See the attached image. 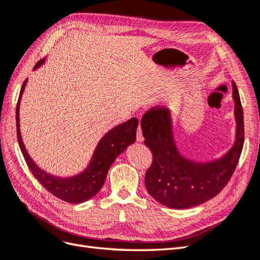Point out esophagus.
<instances>
[{
    "label": "esophagus",
    "mask_w": 260,
    "mask_h": 260,
    "mask_svg": "<svg viewBox=\"0 0 260 260\" xmlns=\"http://www.w3.org/2000/svg\"><path fill=\"white\" fill-rule=\"evenodd\" d=\"M143 140H144V138H143L142 129H141V126L139 124V127H138V132H137V141H138V142H142Z\"/></svg>",
    "instance_id": "obj_1"
}]
</instances>
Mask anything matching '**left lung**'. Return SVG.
<instances>
[{"label":"left lung","mask_w":260,"mask_h":260,"mask_svg":"<svg viewBox=\"0 0 260 260\" xmlns=\"http://www.w3.org/2000/svg\"><path fill=\"white\" fill-rule=\"evenodd\" d=\"M237 122L236 141L221 158L198 162L183 157L173 137L169 110L151 109L141 120L144 144L153 155V164L145 174L148 193L171 209H189L214 198L234 174L244 143L243 109L238 88L232 82Z\"/></svg>","instance_id":"obj_1"}]
</instances>
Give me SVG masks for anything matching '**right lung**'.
I'll use <instances>...</instances> for the list:
<instances>
[{
  "instance_id": "obj_1",
  "label": "right lung",
  "mask_w": 260,
  "mask_h": 260,
  "mask_svg": "<svg viewBox=\"0 0 260 260\" xmlns=\"http://www.w3.org/2000/svg\"><path fill=\"white\" fill-rule=\"evenodd\" d=\"M44 61L45 59L40 60L35 64L34 70L42 66ZM26 82H28V79L23 82L16 107L17 139L26 165L42 186L57 198L69 203H82L89 200L100 191L104 185L107 171H109L115 159L123 153L129 145L136 142L139 123L138 118L133 117L107 132L98 143L90 162L82 173L71 177H59L52 175L38 167L28 154L22 142L19 126V106Z\"/></svg>"
}]
</instances>
